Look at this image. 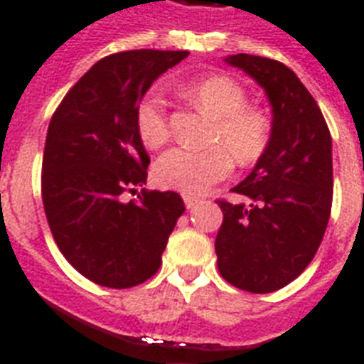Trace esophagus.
Listing matches in <instances>:
<instances>
[{
  "label": "esophagus",
  "mask_w": 364,
  "mask_h": 364,
  "mask_svg": "<svg viewBox=\"0 0 364 364\" xmlns=\"http://www.w3.org/2000/svg\"><path fill=\"white\" fill-rule=\"evenodd\" d=\"M183 200H185V205H187V209H192V208H194V205H196L198 202H200V200H198V198H194V196H187V194H185V196H183Z\"/></svg>",
  "instance_id": "esophagus-1"
}]
</instances>
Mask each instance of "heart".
Listing matches in <instances>:
<instances>
[{
  "label": "heart",
  "mask_w": 364,
  "mask_h": 364,
  "mask_svg": "<svg viewBox=\"0 0 364 364\" xmlns=\"http://www.w3.org/2000/svg\"><path fill=\"white\" fill-rule=\"evenodd\" d=\"M192 102L215 119L211 141L223 144L196 151L173 147L156 161L153 179L159 187L202 196L213 185L232 173L233 159L252 164L269 146L271 123L264 112L247 105V91L228 76H208L185 85ZM136 131L147 147L156 149L170 138L166 99L159 90H149L136 106Z\"/></svg>",
  "instance_id": "1"
}]
</instances>
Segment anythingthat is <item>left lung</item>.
Wrapping results in <instances>:
<instances>
[{"label": "left lung", "mask_w": 364, "mask_h": 364, "mask_svg": "<svg viewBox=\"0 0 364 364\" xmlns=\"http://www.w3.org/2000/svg\"><path fill=\"white\" fill-rule=\"evenodd\" d=\"M273 108L269 146L232 192L249 203L217 200L223 226L215 252L224 280L250 294H271L295 280L318 252L333 203L331 132L314 97L277 59L235 54Z\"/></svg>", "instance_id": "8db88e82"}]
</instances>
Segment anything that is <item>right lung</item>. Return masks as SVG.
Masks as SVG:
<instances>
[{
  "mask_svg": "<svg viewBox=\"0 0 364 364\" xmlns=\"http://www.w3.org/2000/svg\"><path fill=\"white\" fill-rule=\"evenodd\" d=\"M188 52L129 50L97 61L69 90L48 125L41 192L50 232L67 262L105 288L151 279L185 203L177 192L146 191L149 156L136 106Z\"/></svg>",
  "mask_w": 364,
  "mask_h": 364,
  "instance_id": "right-lung-1",
  "label": "right lung"
}]
</instances>
